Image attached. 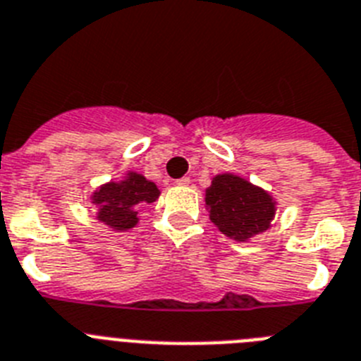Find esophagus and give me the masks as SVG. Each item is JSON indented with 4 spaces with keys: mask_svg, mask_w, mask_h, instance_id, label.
I'll return each instance as SVG.
<instances>
[{
    "mask_svg": "<svg viewBox=\"0 0 361 361\" xmlns=\"http://www.w3.org/2000/svg\"><path fill=\"white\" fill-rule=\"evenodd\" d=\"M174 183L180 185V187H187V185L190 183V180H189V178H180V180H176Z\"/></svg>",
    "mask_w": 361,
    "mask_h": 361,
    "instance_id": "esophagus-1",
    "label": "esophagus"
}]
</instances>
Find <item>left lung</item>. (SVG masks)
Wrapping results in <instances>:
<instances>
[{"label": "left lung", "instance_id": "obj_1", "mask_svg": "<svg viewBox=\"0 0 361 361\" xmlns=\"http://www.w3.org/2000/svg\"><path fill=\"white\" fill-rule=\"evenodd\" d=\"M205 205L219 233L236 241L269 231L276 214V200L267 190L233 172L212 178L205 190Z\"/></svg>", "mask_w": 361, "mask_h": 361}]
</instances>
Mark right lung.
I'll return each mask as SVG.
<instances>
[{"label": "right lung", "instance_id": "add662e5", "mask_svg": "<svg viewBox=\"0 0 361 361\" xmlns=\"http://www.w3.org/2000/svg\"><path fill=\"white\" fill-rule=\"evenodd\" d=\"M159 198V189L154 181L143 174L128 171L121 180L99 185L90 194V203L96 205V218L112 231H128L136 227L137 209Z\"/></svg>", "mask_w": 361, "mask_h": 361}]
</instances>
